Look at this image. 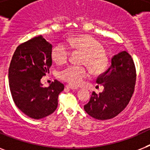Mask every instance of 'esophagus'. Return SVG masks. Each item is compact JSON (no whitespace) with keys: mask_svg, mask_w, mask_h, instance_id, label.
<instances>
[{"mask_svg":"<svg viewBox=\"0 0 150 150\" xmlns=\"http://www.w3.org/2000/svg\"><path fill=\"white\" fill-rule=\"evenodd\" d=\"M65 87L67 89H77V88L75 86H73L71 85H66Z\"/></svg>","mask_w":150,"mask_h":150,"instance_id":"34e87169","label":"esophagus"}]
</instances>
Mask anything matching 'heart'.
Listing matches in <instances>:
<instances>
[{
	"label": "heart",
	"mask_w": 150,
	"mask_h": 150,
	"mask_svg": "<svg viewBox=\"0 0 150 150\" xmlns=\"http://www.w3.org/2000/svg\"><path fill=\"white\" fill-rule=\"evenodd\" d=\"M65 43H57L52 50V59L57 64L61 65L68 62L71 55L69 47L71 50L84 53L81 64L88 66L93 75H100L106 70L108 65V57L103 51L102 44L96 39L88 35H77L67 39ZM88 77L89 71L82 66H68L59 73L61 80L73 86L82 84Z\"/></svg>",
	"instance_id": "heart-1"
}]
</instances>
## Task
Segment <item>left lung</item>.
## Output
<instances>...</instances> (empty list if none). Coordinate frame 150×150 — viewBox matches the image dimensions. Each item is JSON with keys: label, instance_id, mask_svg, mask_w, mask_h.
<instances>
[{"label": "left lung", "instance_id": "left-lung-1", "mask_svg": "<svg viewBox=\"0 0 150 150\" xmlns=\"http://www.w3.org/2000/svg\"><path fill=\"white\" fill-rule=\"evenodd\" d=\"M136 81V69L128 52L114 55L111 65L96 79V83L104 89L99 95L93 93L84 109L89 116L97 120H108L123 110L133 95Z\"/></svg>", "mask_w": 150, "mask_h": 150}]
</instances>
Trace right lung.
<instances>
[{
    "label": "right lung",
    "instance_id": "1",
    "mask_svg": "<svg viewBox=\"0 0 150 150\" xmlns=\"http://www.w3.org/2000/svg\"><path fill=\"white\" fill-rule=\"evenodd\" d=\"M52 45L42 36L16 48L8 70L9 87L14 103L29 117L41 119L55 111L64 86L54 80L43 87L40 80L52 65Z\"/></svg>",
    "mask_w": 150,
    "mask_h": 150
}]
</instances>
